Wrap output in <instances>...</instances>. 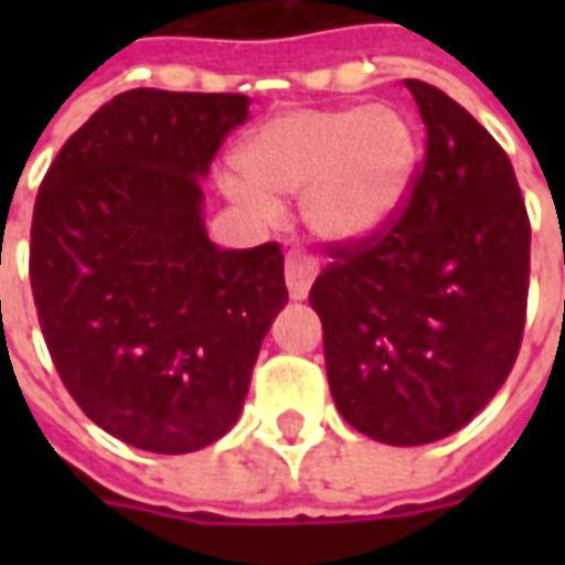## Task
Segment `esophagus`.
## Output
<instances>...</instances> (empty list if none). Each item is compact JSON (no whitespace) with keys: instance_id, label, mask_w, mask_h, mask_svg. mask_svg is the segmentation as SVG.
Returning a JSON list of instances; mask_svg holds the SVG:
<instances>
[{"instance_id":"esophagus-1","label":"esophagus","mask_w":565,"mask_h":565,"mask_svg":"<svg viewBox=\"0 0 565 565\" xmlns=\"http://www.w3.org/2000/svg\"><path fill=\"white\" fill-rule=\"evenodd\" d=\"M284 275H287V290L290 299H306L308 287L318 278V263L302 254V250H290L287 263H284Z\"/></svg>"}]
</instances>
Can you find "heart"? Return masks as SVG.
<instances>
[{
	"label": "heart",
	"instance_id": "obj_1",
	"mask_svg": "<svg viewBox=\"0 0 565 565\" xmlns=\"http://www.w3.org/2000/svg\"><path fill=\"white\" fill-rule=\"evenodd\" d=\"M420 141L393 105L306 108L275 117L238 153L244 178L223 190L254 214L278 205L265 193H306V223L323 238H360L391 221L415 181Z\"/></svg>",
	"mask_w": 565,
	"mask_h": 565
}]
</instances>
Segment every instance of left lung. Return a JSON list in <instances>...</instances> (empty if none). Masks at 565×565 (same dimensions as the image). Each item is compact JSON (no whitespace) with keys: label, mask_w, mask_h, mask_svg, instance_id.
Returning a JSON list of instances; mask_svg holds the SVG:
<instances>
[{"label":"left lung","mask_w":565,"mask_h":565,"mask_svg":"<svg viewBox=\"0 0 565 565\" xmlns=\"http://www.w3.org/2000/svg\"><path fill=\"white\" fill-rule=\"evenodd\" d=\"M426 153L405 205L332 242L308 302L335 408L384 445L457 433L509 379L526 323L530 217L511 160L460 103L405 81Z\"/></svg>","instance_id":"8db88e82"}]
</instances>
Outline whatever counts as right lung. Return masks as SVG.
I'll list each match as a JSON object with an SVG mask.
<instances>
[{"label":"right lung","mask_w":565,"mask_h":565,"mask_svg":"<svg viewBox=\"0 0 565 565\" xmlns=\"http://www.w3.org/2000/svg\"><path fill=\"white\" fill-rule=\"evenodd\" d=\"M247 105L120 93L39 186L30 284L44 344L81 412L132 448L190 454L230 433L287 302L278 242L221 250L202 226L199 178Z\"/></svg>","instance_id":"obj_1"}]
</instances>
